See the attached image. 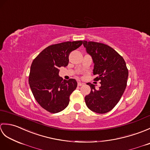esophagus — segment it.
I'll return each instance as SVG.
<instances>
[{"instance_id": "34e87169", "label": "esophagus", "mask_w": 150, "mask_h": 150, "mask_svg": "<svg viewBox=\"0 0 150 150\" xmlns=\"http://www.w3.org/2000/svg\"><path fill=\"white\" fill-rule=\"evenodd\" d=\"M84 84L82 83V82H78V86H81L84 85Z\"/></svg>"}]
</instances>
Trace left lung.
Returning <instances> with one entry per match:
<instances>
[{
	"label": "left lung",
	"mask_w": 150,
	"mask_h": 150,
	"mask_svg": "<svg viewBox=\"0 0 150 150\" xmlns=\"http://www.w3.org/2000/svg\"><path fill=\"white\" fill-rule=\"evenodd\" d=\"M83 45L94 63V80L100 81L99 89L90 82V93L85 97V103L90 110L106 113L119 103L127 85L128 70L126 62L112 47L103 43L83 41Z\"/></svg>",
	"instance_id": "1"
}]
</instances>
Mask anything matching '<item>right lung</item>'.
Masks as SVG:
<instances>
[{
  "instance_id": "obj_1",
  "label": "right lung",
  "mask_w": 150,
  "mask_h": 150,
  "mask_svg": "<svg viewBox=\"0 0 150 150\" xmlns=\"http://www.w3.org/2000/svg\"><path fill=\"white\" fill-rule=\"evenodd\" d=\"M83 41L64 42L51 45L42 50L31 64L29 84L40 106L55 113L68 106L69 96L77 86L75 79L63 80L59 77V68L66 67L72 51L80 47Z\"/></svg>"
}]
</instances>
